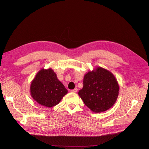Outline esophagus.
Masks as SVG:
<instances>
[{"instance_id": "34e87169", "label": "esophagus", "mask_w": 149, "mask_h": 149, "mask_svg": "<svg viewBox=\"0 0 149 149\" xmlns=\"http://www.w3.org/2000/svg\"><path fill=\"white\" fill-rule=\"evenodd\" d=\"M77 88H75L74 90H71V92H72V93H77Z\"/></svg>"}]
</instances>
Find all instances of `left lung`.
Returning <instances> with one entry per match:
<instances>
[{"mask_svg":"<svg viewBox=\"0 0 149 149\" xmlns=\"http://www.w3.org/2000/svg\"><path fill=\"white\" fill-rule=\"evenodd\" d=\"M120 86L111 72L97 67L84 75L83 87L78 95L94 113H100L111 109L119 94Z\"/></svg>","mask_w":149,"mask_h":149,"instance_id":"8db88e82","label":"left lung"}]
</instances>
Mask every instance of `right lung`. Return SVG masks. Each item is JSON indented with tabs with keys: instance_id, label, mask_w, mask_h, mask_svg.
<instances>
[{
	"instance_id": "1",
	"label": "right lung",
	"mask_w": 149,
	"mask_h": 149,
	"mask_svg": "<svg viewBox=\"0 0 149 149\" xmlns=\"http://www.w3.org/2000/svg\"><path fill=\"white\" fill-rule=\"evenodd\" d=\"M67 93L68 90L52 68L40 70L30 85L32 98L39 104L49 108L59 104Z\"/></svg>"
}]
</instances>
